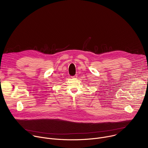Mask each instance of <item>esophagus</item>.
<instances>
[{
	"mask_svg": "<svg viewBox=\"0 0 148 148\" xmlns=\"http://www.w3.org/2000/svg\"><path fill=\"white\" fill-rule=\"evenodd\" d=\"M71 77H72V78H77V75H74L72 76Z\"/></svg>",
	"mask_w": 148,
	"mask_h": 148,
	"instance_id": "1",
	"label": "esophagus"
}]
</instances>
